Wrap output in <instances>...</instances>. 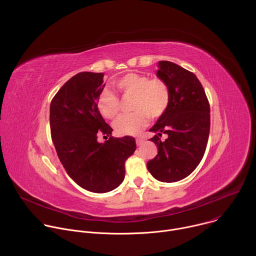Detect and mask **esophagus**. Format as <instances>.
Returning a JSON list of instances; mask_svg holds the SVG:
<instances>
[{
  "label": "esophagus",
  "instance_id": "34e87169",
  "mask_svg": "<svg viewBox=\"0 0 256 256\" xmlns=\"http://www.w3.org/2000/svg\"><path fill=\"white\" fill-rule=\"evenodd\" d=\"M136 146H142L144 142V140L142 138H136Z\"/></svg>",
  "mask_w": 256,
  "mask_h": 256
}]
</instances>
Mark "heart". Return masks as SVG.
<instances>
[{"label": "heart", "instance_id": "b5f03b06", "mask_svg": "<svg viewBox=\"0 0 256 256\" xmlns=\"http://www.w3.org/2000/svg\"><path fill=\"white\" fill-rule=\"evenodd\" d=\"M116 93L122 98L132 97V112L120 116L114 124L118 134H138L147 124L149 116L161 118L168 109L171 99L168 84L161 78H150L140 72H128L112 83ZM99 114L106 120H116L122 109L118 96L112 90H102L96 100Z\"/></svg>", "mask_w": 256, "mask_h": 256}]
</instances>
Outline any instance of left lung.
<instances>
[{
    "label": "left lung",
    "instance_id": "obj_1",
    "mask_svg": "<svg viewBox=\"0 0 256 256\" xmlns=\"http://www.w3.org/2000/svg\"><path fill=\"white\" fill-rule=\"evenodd\" d=\"M157 76L169 86L171 99L166 112L150 132L157 156L148 161L149 172L159 181L176 182L188 177L200 163L210 134V103L194 72L167 60L159 62ZM163 133L168 138L160 140Z\"/></svg>",
    "mask_w": 256,
    "mask_h": 256
}]
</instances>
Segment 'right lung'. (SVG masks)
Wrapping results in <instances>:
<instances>
[{
    "instance_id": "1",
    "label": "right lung",
    "mask_w": 256,
    "mask_h": 256,
    "mask_svg": "<svg viewBox=\"0 0 256 256\" xmlns=\"http://www.w3.org/2000/svg\"><path fill=\"white\" fill-rule=\"evenodd\" d=\"M103 76L82 72L72 77L52 98L50 112L52 142L64 170L82 188L97 194L122 184L124 163L136 148L132 136L114 138L97 110ZM100 133L110 136L105 143L96 142Z\"/></svg>"
}]
</instances>
